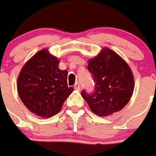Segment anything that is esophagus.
<instances>
[{
    "mask_svg": "<svg viewBox=\"0 0 156 156\" xmlns=\"http://www.w3.org/2000/svg\"><path fill=\"white\" fill-rule=\"evenodd\" d=\"M74 89H77V90H80L81 87H80V84H79L78 83H76L74 84Z\"/></svg>",
    "mask_w": 156,
    "mask_h": 156,
    "instance_id": "esophagus-1",
    "label": "esophagus"
}]
</instances>
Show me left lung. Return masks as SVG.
<instances>
[{"label":"left lung","mask_w":156,"mask_h":156,"mask_svg":"<svg viewBox=\"0 0 156 156\" xmlns=\"http://www.w3.org/2000/svg\"><path fill=\"white\" fill-rule=\"evenodd\" d=\"M88 62V70L95 83L94 91L91 94L82 91V97L97 116L120 112L129 102L134 89V78L128 64L107 47Z\"/></svg>","instance_id":"left-lung-1"}]
</instances>
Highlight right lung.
<instances>
[{
  "instance_id": "add662e5",
  "label": "right lung",
  "mask_w": 156,
  "mask_h": 156,
  "mask_svg": "<svg viewBox=\"0 0 156 156\" xmlns=\"http://www.w3.org/2000/svg\"><path fill=\"white\" fill-rule=\"evenodd\" d=\"M59 62L48 49H42L25 63L17 78V93L22 102L43 118L56 115L73 91L67 85L68 73L59 69Z\"/></svg>"
}]
</instances>
